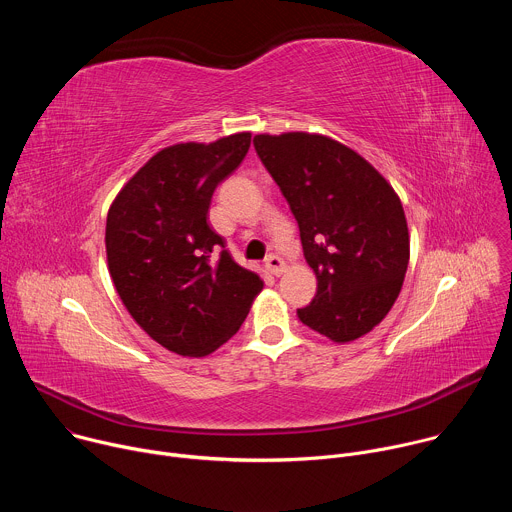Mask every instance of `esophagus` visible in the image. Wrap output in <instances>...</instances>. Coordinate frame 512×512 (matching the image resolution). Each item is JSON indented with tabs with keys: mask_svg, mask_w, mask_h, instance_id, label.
Segmentation results:
<instances>
[{
	"mask_svg": "<svg viewBox=\"0 0 512 512\" xmlns=\"http://www.w3.org/2000/svg\"><path fill=\"white\" fill-rule=\"evenodd\" d=\"M265 269H267L271 275L279 277V275L285 271V263H283V259H281V257H277V255H269V257L265 259Z\"/></svg>",
	"mask_w": 512,
	"mask_h": 512,
	"instance_id": "obj_1",
	"label": "esophagus"
}]
</instances>
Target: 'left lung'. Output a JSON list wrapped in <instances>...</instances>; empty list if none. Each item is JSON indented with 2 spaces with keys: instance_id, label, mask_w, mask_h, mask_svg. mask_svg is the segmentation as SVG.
Instances as JSON below:
<instances>
[{
  "instance_id": "1",
  "label": "left lung",
  "mask_w": 512,
  "mask_h": 512,
  "mask_svg": "<svg viewBox=\"0 0 512 512\" xmlns=\"http://www.w3.org/2000/svg\"><path fill=\"white\" fill-rule=\"evenodd\" d=\"M253 145L294 212L318 291L298 318L344 344L393 308L409 263V229L393 186L348 145L320 133H259Z\"/></svg>"
}]
</instances>
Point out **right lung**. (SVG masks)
Returning a JSON list of instances; mask_svg holds the SVG:
<instances>
[{
    "mask_svg": "<svg viewBox=\"0 0 512 512\" xmlns=\"http://www.w3.org/2000/svg\"><path fill=\"white\" fill-rule=\"evenodd\" d=\"M249 145V131L170 145L109 208L105 249L117 294L139 328L176 354L198 358L225 344L263 289L206 223L214 188L239 168Z\"/></svg>",
    "mask_w": 512,
    "mask_h": 512,
    "instance_id": "right-lung-1",
    "label": "right lung"
}]
</instances>
